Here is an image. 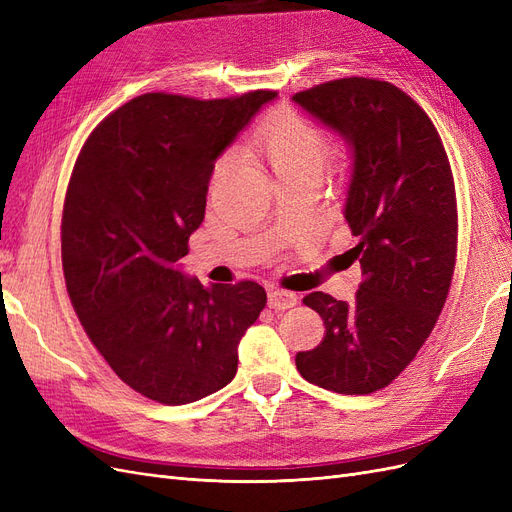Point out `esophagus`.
<instances>
[{"label":"esophagus","mask_w":512,"mask_h":512,"mask_svg":"<svg viewBox=\"0 0 512 512\" xmlns=\"http://www.w3.org/2000/svg\"><path fill=\"white\" fill-rule=\"evenodd\" d=\"M297 305V294L294 292H288V290H282V288H273L269 290V307L271 309H290Z\"/></svg>","instance_id":"34e87169"}]
</instances>
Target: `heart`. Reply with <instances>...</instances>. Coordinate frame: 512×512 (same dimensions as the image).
Returning <instances> with one entry per match:
<instances>
[{
    "instance_id": "heart-1",
    "label": "heart",
    "mask_w": 512,
    "mask_h": 512,
    "mask_svg": "<svg viewBox=\"0 0 512 512\" xmlns=\"http://www.w3.org/2000/svg\"><path fill=\"white\" fill-rule=\"evenodd\" d=\"M247 153L265 162L277 181L303 175H318L329 162V141L312 123H307L294 113H275L262 126L252 141L247 143ZM232 166V158L224 156L213 168V183L222 181Z\"/></svg>"
}]
</instances>
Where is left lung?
Masks as SVG:
<instances>
[{"label": "left lung", "instance_id": "1", "mask_svg": "<svg viewBox=\"0 0 512 512\" xmlns=\"http://www.w3.org/2000/svg\"><path fill=\"white\" fill-rule=\"evenodd\" d=\"M292 100L350 149L344 218L359 243L346 254L363 271L350 303L324 292L303 299L327 333L294 361L322 389L369 395L408 367L451 288L457 254L451 164L427 113L391 83L352 76Z\"/></svg>", "mask_w": 512, "mask_h": 512}]
</instances>
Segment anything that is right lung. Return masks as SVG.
<instances>
[{"instance_id": "right-lung-1", "label": "right lung", "mask_w": 512, "mask_h": 512, "mask_svg": "<svg viewBox=\"0 0 512 512\" xmlns=\"http://www.w3.org/2000/svg\"><path fill=\"white\" fill-rule=\"evenodd\" d=\"M275 96H138L89 134L74 164L61 220L70 301L115 374L160 404L224 389L267 305L256 282L203 286L177 262L205 220L215 160Z\"/></svg>"}]
</instances>
